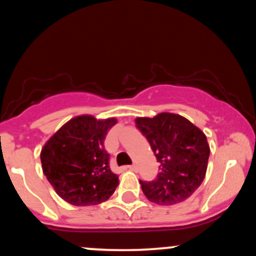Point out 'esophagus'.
<instances>
[{
  "label": "esophagus",
  "mask_w": 256,
  "mask_h": 256,
  "mask_svg": "<svg viewBox=\"0 0 256 256\" xmlns=\"http://www.w3.org/2000/svg\"><path fill=\"white\" fill-rule=\"evenodd\" d=\"M137 168H138V167H137L136 164H134V165H130V166H128V170H131V171H134V172H136V171H137Z\"/></svg>",
  "instance_id": "1"
}]
</instances>
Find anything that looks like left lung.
<instances>
[{"label":"left lung","instance_id":"8db88e82","mask_svg":"<svg viewBox=\"0 0 256 256\" xmlns=\"http://www.w3.org/2000/svg\"><path fill=\"white\" fill-rule=\"evenodd\" d=\"M134 122L160 162L155 180H140L146 198L162 206L189 198L207 172L210 149L206 134L184 116L166 112L154 118L138 116Z\"/></svg>","mask_w":256,"mask_h":256}]
</instances>
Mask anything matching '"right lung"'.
Listing matches in <instances>:
<instances>
[{"label": "right lung", "mask_w": 256, "mask_h": 256, "mask_svg": "<svg viewBox=\"0 0 256 256\" xmlns=\"http://www.w3.org/2000/svg\"><path fill=\"white\" fill-rule=\"evenodd\" d=\"M116 118L84 114L61 126L43 146L44 176L61 198L73 206H95L116 192L119 177L110 171L104 142Z\"/></svg>", "instance_id": "add662e5"}]
</instances>
